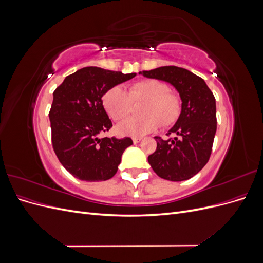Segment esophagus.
<instances>
[{"instance_id": "obj_1", "label": "esophagus", "mask_w": 263, "mask_h": 263, "mask_svg": "<svg viewBox=\"0 0 263 263\" xmlns=\"http://www.w3.org/2000/svg\"><path fill=\"white\" fill-rule=\"evenodd\" d=\"M141 140V138H137V137H135V138H133V141H134V144H138V142Z\"/></svg>"}]
</instances>
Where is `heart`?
<instances>
[{"label":"heart","instance_id":"heart-1","mask_svg":"<svg viewBox=\"0 0 263 263\" xmlns=\"http://www.w3.org/2000/svg\"><path fill=\"white\" fill-rule=\"evenodd\" d=\"M146 100L141 105V116L129 117L117 126L122 136L141 137L160 127L176 124L182 113V102L178 94L170 92L169 84L158 79H144L133 83L128 91L121 85L107 89L102 97V104L114 121L124 119L130 113L133 102Z\"/></svg>","mask_w":263,"mask_h":263}]
</instances>
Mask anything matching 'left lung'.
Instances as JSON below:
<instances>
[{"mask_svg":"<svg viewBox=\"0 0 263 263\" xmlns=\"http://www.w3.org/2000/svg\"><path fill=\"white\" fill-rule=\"evenodd\" d=\"M144 77L171 83L182 100L179 121L168 132L177 137L163 140L156 136L157 149L148 162L159 177L184 181L194 177L208 163L217 128L215 97L202 78L176 66L139 72Z\"/></svg>","mask_w":263,"mask_h":263,"instance_id":"8db88e82","label":"left lung"}]
</instances>
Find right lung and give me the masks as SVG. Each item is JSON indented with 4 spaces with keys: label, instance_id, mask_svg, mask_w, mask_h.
Returning a JSON list of instances; mask_svg holds the SVG:
<instances>
[{
    "label": "right lung",
    "instance_id": "1",
    "mask_svg": "<svg viewBox=\"0 0 263 263\" xmlns=\"http://www.w3.org/2000/svg\"><path fill=\"white\" fill-rule=\"evenodd\" d=\"M135 76L85 67L68 76L54 90L49 112L52 148L60 163L74 178L98 182L115 176L122 155L133 140L99 138L113 126L102 97L109 87Z\"/></svg>",
    "mask_w": 263,
    "mask_h": 263
}]
</instances>
